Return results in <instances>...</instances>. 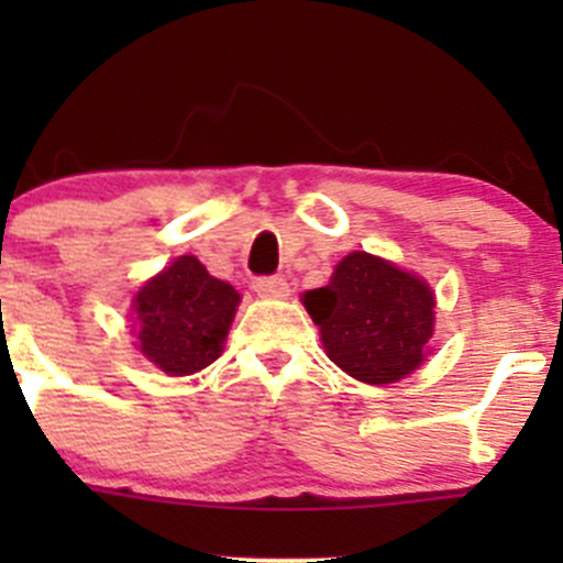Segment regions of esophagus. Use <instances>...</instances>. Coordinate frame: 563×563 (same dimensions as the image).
I'll use <instances>...</instances> for the list:
<instances>
[{
	"label": "esophagus",
	"instance_id": "obj_1",
	"mask_svg": "<svg viewBox=\"0 0 563 563\" xmlns=\"http://www.w3.org/2000/svg\"><path fill=\"white\" fill-rule=\"evenodd\" d=\"M253 291L258 294V297H266V299H283V297H288V280L283 275L255 277Z\"/></svg>",
	"mask_w": 563,
	"mask_h": 563
}]
</instances>
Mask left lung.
<instances>
[{"instance_id":"8db88e82","label":"left lung","mask_w":563,"mask_h":563,"mask_svg":"<svg viewBox=\"0 0 563 563\" xmlns=\"http://www.w3.org/2000/svg\"><path fill=\"white\" fill-rule=\"evenodd\" d=\"M329 360L365 384H391L417 371L433 338L428 283L367 253H349L329 286L305 294Z\"/></svg>"}]
</instances>
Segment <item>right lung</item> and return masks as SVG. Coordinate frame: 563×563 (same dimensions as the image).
I'll use <instances>...</instances> for the list:
<instances>
[{
    "label": "right lung",
    "instance_id": "add662e5",
    "mask_svg": "<svg viewBox=\"0 0 563 563\" xmlns=\"http://www.w3.org/2000/svg\"><path fill=\"white\" fill-rule=\"evenodd\" d=\"M240 294L181 255L135 297L139 349L168 376H190L223 351Z\"/></svg>",
    "mask_w": 563,
    "mask_h": 563
}]
</instances>
